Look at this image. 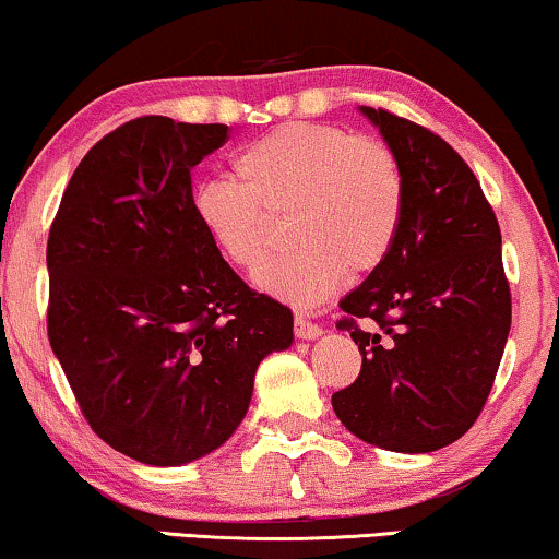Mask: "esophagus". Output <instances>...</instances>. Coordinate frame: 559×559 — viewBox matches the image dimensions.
<instances>
[{
    "mask_svg": "<svg viewBox=\"0 0 559 559\" xmlns=\"http://www.w3.org/2000/svg\"><path fill=\"white\" fill-rule=\"evenodd\" d=\"M294 332H296V337H301V341H317V337L322 335V328L320 324L304 320V317H296Z\"/></svg>",
    "mask_w": 559,
    "mask_h": 559,
    "instance_id": "34e87169",
    "label": "esophagus"
}]
</instances>
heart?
<instances>
[{"mask_svg": "<svg viewBox=\"0 0 559 559\" xmlns=\"http://www.w3.org/2000/svg\"><path fill=\"white\" fill-rule=\"evenodd\" d=\"M235 173L239 188L203 182L193 190V218L218 255L250 275L271 260L273 222L292 218L299 250L260 278L278 299L320 307L348 271H377L392 252L405 178L381 141L341 126L284 123L242 146Z\"/></svg>", "mask_w": 559, "mask_h": 559, "instance_id": "b5f03b06", "label": "heart"}]
</instances>
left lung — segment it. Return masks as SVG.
Returning <instances> with one entry per match:
<instances>
[{"label": "left lung", "mask_w": 559, "mask_h": 559, "mask_svg": "<svg viewBox=\"0 0 559 559\" xmlns=\"http://www.w3.org/2000/svg\"><path fill=\"white\" fill-rule=\"evenodd\" d=\"M397 157L405 209L392 252L341 301L364 364L332 394L345 428L371 447L428 454L483 413L511 330L500 227L475 173L436 133L366 108ZM366 316L371 329H358Z\"/></svg>", "instance_id": "left-lung-1"}]
</instances>
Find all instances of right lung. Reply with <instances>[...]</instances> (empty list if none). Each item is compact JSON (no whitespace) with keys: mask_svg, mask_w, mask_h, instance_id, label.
<instances>
[{"mask_svg":"<svg viewBox=\"0 0 559 559\" xmlns=\"http://www.w3.org/2000/svg\"><path fill=\"white\" fill-rule=\"evenodd\" d=\"M224 123L146 116L84 154L48 235V341L108 447L180 467L229 441L292 309L250 292L195 224L190 169Z\"/></svg>","mask_w":559,"mask_h":559,"instance_id":"add662e5","label":"right lung"}]
</instances>
